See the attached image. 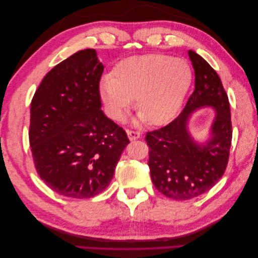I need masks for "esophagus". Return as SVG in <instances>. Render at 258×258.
<instances>
[{
    "label": "esophagus",
    "mask_w": 258,
    "mask_h": 258,
    "mask_svg": "<svg viewBox=\"0 0 258 258\" xmlns=\"http://www.w3.org/2000/svg\"><path fill=\"white\" fill-rule=\"evenodd\" d=\"M127 135L130 141H135V140L140 139L141 137V134H140L139 131H134V130H127Z\"/></svg>",
    "instance_id": "obj_1"
}]
</instances>
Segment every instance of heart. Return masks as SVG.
<instances>
[{"label":"heart","instance_id":"b5f03b06","mask_svg":"<svg viewBox=\"0 0 258 258\" xmlns=\"http://www.w3.org/2000/svg\"><path fill=\"white\" fill-rule=\"evenodd\" d=\"M191 82V68L185 59L150 53L117 63L113 76L101 79L99 92L114 120L124 119L135 99L140 121L163 124L181 108Z\"/></svg>","mask_w":258,"mask_h":258}]
</instances>
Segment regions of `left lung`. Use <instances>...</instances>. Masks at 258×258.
Returning a JSON list of instances; mask_svg holds the SVG:
<instances>
[{
    "label": "left lung",
    "mask_w": 258,
    "mask_h": 258,
    "mask_svg": "<svg viewBox=\"0 0 258 258\" xmlns=\"http://www.w3.org/2000/svg\"><path fill=\"white\" fill-rule=\"evenodd\" d=\"M195 71V90L183 112L159 130L147 132L148 167L154 186L165 196L188 200L207 192L227 167L231 145L228 97L217 73L194 50L187 51ZM211 107L216 112L206 141L200 143L188 130L192 114Z\"/></svg>",
    "instance_id": "obj_1"
}]
</instances>
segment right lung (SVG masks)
Here are the masks:
<instances>
[{"instance_id": "right-lung-1", "label": "right lung", "mask_w": 258, "mask_h": 258, "mask_svg": "<svg viewBox=\"0 0 258 258\" xmlns=\"http://www.w3.org/2000/svg\"><path fill=\"white\" fill-rule=\"evenodd\" d=\"M104 67L84 49L46 74L31 102L30 145L40 177L69 198H90L112 181L130 141L101 110Z\"/></svg>"}]
</instances>
